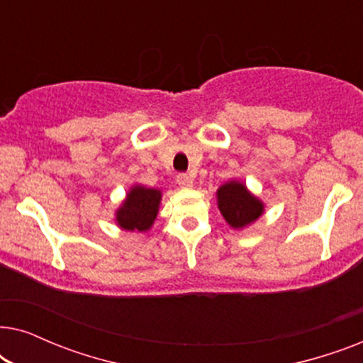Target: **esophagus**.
<instances>
[{
	"label": "esophagus",
	"instance_id": "1",
	"mask_svg": "<svg viewBox=\"0 0 363 363\" xmlns=\"http://www.w3.org/2000/svg\"><path fill=\"white\" fill-rule=\"evenodd\" d=\"M177 183L182 188H190L193 186V178L190 175H186V173H180V175L177 177Z\"/></svg>",
	"mask_w": 363,
	"mask_h": 363
}]
</instances>
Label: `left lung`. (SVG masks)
<instances>
[{"label":"left lung","instance_id":"left-lung-1","mask_svg":"<svg viewBox=\"0 0 363 363\" xmlns=\"http://www.w3.org/2000/svg\"><path fill=\"white\" fill-rule=\"evenodd\" d=\"M218 208L233 228L250 225L262 213V203L238 182L226 183L218 190Z\"/></svg>","mask_w":363,"mask_h":363}]
</instances>
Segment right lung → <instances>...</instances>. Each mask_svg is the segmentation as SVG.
Masks as SVG:
<instances>
[{"label":"right lung","instance_id":"add662e5","mask_svg":"<svg viewBox=\"0 0 363 363\" xmlns=\"http://www.w3.org/2000/svg\"><path fill=\"white\" fill-rule=\"evenodd\" d=\"M160 196V191L153 188H132L117 211L118 226L127 231H147L157 218Z\"/></svg>","mask_w":363,"mask_h":363}]
</instances>
